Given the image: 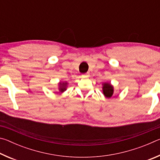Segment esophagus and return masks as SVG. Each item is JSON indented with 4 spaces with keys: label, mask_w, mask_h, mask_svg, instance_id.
Here are the masks:
<instances>
[{
    "label": "esophagus",
    "mask_w": 160,
    "mask_h": 160,
    "mask_svg": "<svg viewBox=\"0 0 160 160\" xmlns=\"http://www.w3.org/2000/svg\"><path fill=\"white\" fill-rule=\"evenodd\" d=\"M89 77H90V74L89 73H86V74H84L82 75V78H88Z\"/></svg>",
    "instance_id": "esophagus-1"
}]
</instances>
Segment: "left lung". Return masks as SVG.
Listing matches in <instances>:
<instances>
[{
  "instance_id": "8db88e82",
  "label": "left lung",
  "mask_w": 160,
  "mask_h": 160,
  "mask_svg": "<svg viewBox=\"0 0 160 160\" xmlns=\"http://www.w3.org/2000/svg\"><path fill=\"white\" fill-rule=\"evenodd\" d=\"M103 94L107 99H110L114 92V88L110 82L102 83Z\"/></svg>"
}]
</instances>
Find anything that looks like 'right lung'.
I'll list each match as a JSON object with an SVG mask.
<instances>
[{
    "label": "right lung",
    "mask_w": 160,
    "mask_h": 160,
    "mask_svg": "<svg viewBox=\"0 0 160 160\" xmlns=\"http://www.w3.org/2000/svg\"><path fill=\"white\" fill-rule=\"evenodd\" d=\"M68 82H60L58 83V89L61 93L64 92L67 90Z\"/></svg>",
    "instance_id": "obj_1"
}]
</instances>
